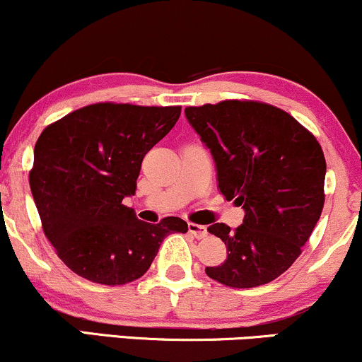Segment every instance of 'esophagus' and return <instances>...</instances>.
I'll list each match as a JSON object with an SVG mask.
<instances>
[{
	"label": "esophagus",
	"mask_w": 362,
	"mask_h": 362,
	"mask_svg": "<svg viewBox=\"0 0 362 362\" xmlns=\"http://www.w3.org/2000/svg\"><path fill=\"white\" fill-rule=\"evenodd\" d=\"M188 230L191 235H194L197 239H203V237L208 235L206 227H203V225H198V223H193V222L188 223Z\"/></svg>",
	"instance_id": "obj_1"
}]
</instances>
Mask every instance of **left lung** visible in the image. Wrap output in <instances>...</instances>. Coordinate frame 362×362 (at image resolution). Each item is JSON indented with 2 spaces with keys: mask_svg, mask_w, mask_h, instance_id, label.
Listing matches in <instances>:
<instances>
[{
  "mask_svg": "<svg viewBox=\"0 0 362 362\" xmlns=\"http://www.w3.org/2000/svg\"><path fill=\"white\" fill-rule=\"evenodd\" d=\"M185 113L214 156L220 193L245 210L233 230L208 227L225 242L227 259L205 273L230 288L271 283L300 257L324 210L320 144L290 113L262 101L225 100Z\"/></svg>",
  "mask_w": 362,
  "mask_h": 362,
  "instance_id": "obj_1",
  "label": "left lung"
}]
</instances>
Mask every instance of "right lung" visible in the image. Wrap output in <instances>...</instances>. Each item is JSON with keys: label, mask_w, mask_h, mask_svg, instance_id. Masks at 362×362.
<instances>
[{"label": "right lung", "mask_w": 362, "mask_h": 362, "mask_svg": "<svg viewBox=\"0 0 362 362\" xmlns=\"http://www.w3.org/2000/svg\"><path fill=\"white\" fill-rule=\"evenodd\" d=\"M181 106L95 103L47 125L28 181L42 228L81 278L118 286L147 273L180 216L147 223L123 205L135 194L144 157L171 132Z\"/></svg>", "instance_id": "add662e5"}]
</instances>
